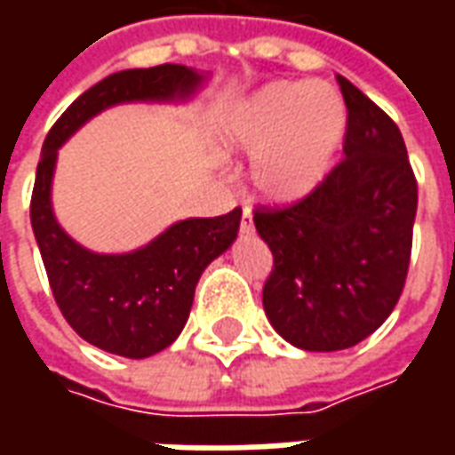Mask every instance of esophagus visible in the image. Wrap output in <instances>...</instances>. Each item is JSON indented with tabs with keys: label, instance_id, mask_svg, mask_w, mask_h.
Listing matches in <instances>:
<instances>
[{
	"label": "esophagus",
	"instance_id": "34e87169",
	"mask_svg": "<svg viewBox=\"0 0 455 455\" xmlns=\"http://www.w3.org/2000/svg\"><path fill=\"white\" fill-rule=\"evenodd\" d=\"M253 227V219H251V209H243V214H241V231H251Z\"/></svg>",
	"mask_w": 455,
	"mask_h": 455
}]
</instances>
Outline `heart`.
<instances>
[{
    "instance_id": "b5f03b06",
    "label": "heart",
    "mask_w": 455,
    "mask_h": 455,
    "mask_svg": "<svg viewBox=\"0 0 455 455\" xmlns=\"http://www.w3.org/2000/svg\"><path fill=\"white\" fill-rule=\"evenodd\" d=\"M346 131L341 97L329 84H266L221 121L228 153L253 156V182L273 202H295L322 185Z\"/></svg>"
}]
</instances>
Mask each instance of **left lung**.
<instances>
[{
    "instance_id": "left-lung-1",
    "label": "left lung",
    "mask_w": 455,
    "mask_h": 455,
    "mask_svg": "<svg viewBox=\"0 0 455 455\" xmlns=\"http://www.w3.org/2000/svg\"><path fill=\"white\" fill-rule=\"evenodd\" d=\"M336 83L348 114L346 158L302 199L253 209L273 253L266 315L305 351L351 348L392 315L417 214V178L397 124L346 77Z\"/></svg>"
}]
</instances>
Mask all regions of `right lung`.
Returning <instances> with one entry per match:
<instances>
[{"label":"right lung","mask_w":455,"mask_h":455,"mask_svg":"<svg viewBox=\"0 0 455 455\" xmlns=\"http://www.w3.org/2000/svg\"><path fill=\"white\" fill-rule=\"evenodd\" d=\"M199 80L197 73L175 63L114 73L80 94L44 140L31 195L36 243L65 322L102 351L148 358L178 339L188 322L199 275L236 238L241 209L221 217L178 221L136 253H90L53 217L51 178L55 156L75 129L107 107L133 100L188 97Z\"/></svg>","instance_id":"add662e5"}]
</instances>
